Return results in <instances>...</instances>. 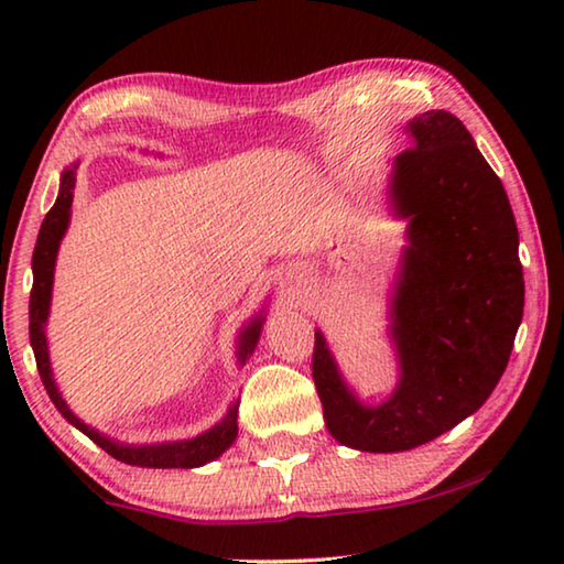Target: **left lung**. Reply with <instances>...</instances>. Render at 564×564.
Masks as SVG:
<instances>
[{"mask_svg": "<svg viewBox=\"0 0 564 564\" xmlns=\"http://www.w3.org/2000/svg\"><path fill=\"white\" fill-rule=\"evenodd\" d=\"M386 212L405 224L386 336L393 390L358 395L316 328L313 380L328 433L360 453H403L480 410L508 368L522 323L520 236L502 181L447 111L410 119Z\"/></svg>", "mask_w": 564, "mask_h": 564, "instance_id": "left-lung-1", "label": "left lung"}]
</instances>
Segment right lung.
I'll return each instance as SVG.
<instances>
[{
  "label": "right lung",
  "instance_id": "1",
  "mask_svg": "<svg viewBox=\"0 0 564 564\" xmlns=\"http://www.w3.org/2000/svg\"><path fill=\"white\" fill-rule=\"evenodd\" d=\"M161 156V154H159ZM76 169H79V161L66 166L59 176V194H56V202L52 212L44 216V224L40 228V236H36L34 256H32V295H30V343L36 358V368H40L42 383L50 393L52 403L56 410L66 417V423H72L76 431H82L89 441L97 443L101 451H107L111 457L137 465V467H159V470H166V467H202L206 463H214L221 457L228 447L236 443L238 437V395L228 403L224 417L206 427L204 433L194 437H181V441H161V443H123L111 437L107 433L97 431L89 423L74 413V410L66 405L59 386H56L52 358H50V338H46V323H50V311H52V291H54V269H56V256H59L62 238L66 236V228L72 221V202H74V186H76ZM265 323V305L261 311H256L251 318H248L241 330L236 336V366L243 368L246 360L253 356L256 346L261 340V330Z\"/></svg>",
  "mask_w": 564,
  "mask_h": 564
}]
</instances>
